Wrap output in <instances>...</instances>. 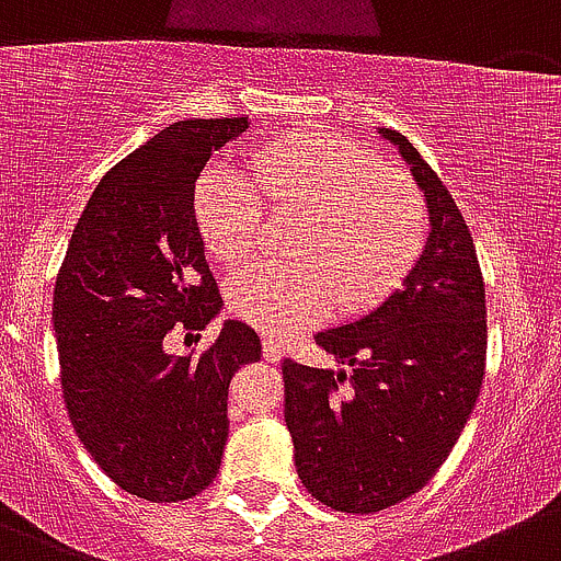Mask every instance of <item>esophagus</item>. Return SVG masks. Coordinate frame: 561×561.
I'll list each match as a JSON object with an SVG mask.
<instances>
[{"instance_id": "esophagus-1", "label": "esophagus", "mask_w": 561, "mask_h": 561, "mask_svg": "<svg viewBox=\"0 0 561 561\" xmlns=\"http://www.w3.org/2000/svg\"><path fill=\"white\" fill-rule=\"evenodd\" d=\"M280 355H284V344H280L275 335L266 333L264 335V357L270 360V364H277V360H280Z\"/></svg>"}]
</instances>
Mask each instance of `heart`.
<instances>
[{
	"label": "heart",
	"mask_w": 561,
	"mask_h": 561,
	"mask_svg": "<svg viewBox=\"0 0 561 561\" xmlns=\"http://www.w3.org/2000/svg\"><path fill=\"white\" fill-rule=\"evenodd\" d=\"M272 211H300L295 259L261 261L231 280V308L270 333H289L330 302L357 311L402 280L424 253L430 206L404 170L360 142L300 131L255 157V175L204 173L195 215L206 244L226 264L253 259Z\"/></svg>",
	"instance_id": "heart-1"
}]
</instances>
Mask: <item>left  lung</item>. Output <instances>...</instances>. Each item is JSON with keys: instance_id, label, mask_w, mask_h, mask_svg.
I'll return each mask as SVG.
<instances>
[{"instance_id": "1", "label": "left lung", "mask_w": 561, "mask_h": 561, "mask_svg": "<svg viewBox=\"0 0 561 561\" xmlns=\"http://www.w3.org/2000/svg\"><path fill=\"white\" fill-rule=\"evenodd\" d=\"M380 135L424 190V253L380 308L313 335L350 371L284 360L297 477L352 515L399 504L435 477L471 419L488 355L484 280L462 211L408 137Z\"/></svg>"}]
</instances>
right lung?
Returning <instances> with one entry per match:
<instances>
[{
  "label": "right lung",
  "mask_w": 561,
  "mask_h": 561,
  "mask_svg": "<svg viewBox=\"0 0 561 561\" xmlns=\"http://www.w3.org/2000/svg\"><path fill=\"white\" fill-rule=\"evenodd\" d=\"M248 117H192L121 159L90 195L55 284L60 386L79 440L121 490L153 504L204 493L228 440V386L261 339L228 319L197 357L170 333H201L222 306L195 220V181Z\"/></svg>",
  "instance_id": "right-lung-1"
}]
</instances>
